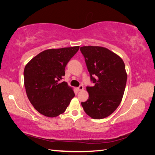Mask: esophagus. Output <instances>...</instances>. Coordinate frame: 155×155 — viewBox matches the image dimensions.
<instances>
[{
  "label": "esophagus",
  "instance_id": "obj_1",
  "mask_svg": "<svg viewBox=\"0 0 155 155\" xmlns=\"http://www.w3.org/2000/svg\"><path fill=\"white\" fill-rule=\"evenodd\" d=\"M77 89H78V90L79 91H83V86H82V85H80V86L78 87L77 88Z\"/></svg>",
  "mask_w": 155,
  "mask_h": 155
}]
</instances>
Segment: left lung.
Masks as SVG:
<instances>
[{"label":"left lung","mask_w":155,"mask_h":155,"mask_svg":"<svg viewBox=\"0 0 155 155\" xmlns=\"http://www.w3.org/2000/svg\"><path fill=\"white\" fill-rule=\"evenodd\" d=\"M80 50L94 83V86L87 87L89 97L81 105L92 118H105L113 113L122 100L127 79L124 62L102 46H82Z\"/></svg>","instance_id":"8db88e82"}]
</instances>
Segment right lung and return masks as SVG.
<instances>
[{"mask_svg":"<svg viewBox=\"0 0 155 155\" xmlns=\"http://www.w3.org/2000/svg\"><path fill=\"white\" fill-rule=\"evenodd\" d=\"M79 46L48 49L37 54L26 64L24 70L28 97L39 113L54 118L66 110L75 96L67 82H60L68 62Z\"/></svg>","mask_w":155,"mask_h":155,"instance_id":"add662e5","label":"right lung"}]
</instances>
